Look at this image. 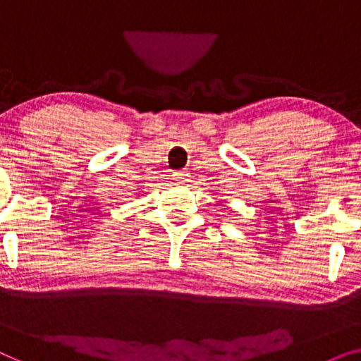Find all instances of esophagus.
<instances>
[{
	"instance_id": "1",
	"label": "esophagus",
	"mask_w": 361,
	"mask_h": 361,
	"mask_svg": "<svg viewBox=\"0 0 361 361\" xmlns=\"http://www.w3.org/2000/svg\"><path fill=\"white\" fill-rule=\"evenodd\" d=\"M189 171H177L172 174V179L176 182H179V184H185V182H189Z\"/></svg>"
}]
</instances>
